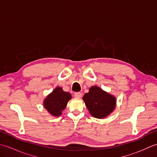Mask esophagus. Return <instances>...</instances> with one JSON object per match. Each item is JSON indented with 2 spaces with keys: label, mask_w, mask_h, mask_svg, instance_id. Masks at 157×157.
Masks as SVG:
<instances>
[{
  "label": "esophagus",
  "mask_w": 157,
  "mask_h": 157,
  "mask_svg": "<svg viewBox=\"0 0 157 157\" xmlns=\"http://www.w3.org/2000/svg\"><path fill=\"white\" fill-rule=\"evenodd\" d=\"M74 96L75 98H81L82 97V93L78 92L74 93Z\"/></svg>",
  "instance_id": "34e87169"
}]
</instances>
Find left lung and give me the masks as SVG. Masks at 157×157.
<instances>
[{
    "instance_id": "1",
    "label": "left lung",
    "mask_w": 157,
    "mask_h": 157,
    "mask_svg": "<svg viewBox=\"0 0 157 157\" xmlns=\"http://www.w3.org/2000/svg\"><path fill=\"white\" fill-rule=\"evenodd\" d=\"M83 100L90 114L98 119L108 116L115 109L116 105L114 96L98 86H92L89 92L84 94Z\"/></svg>"
}]
</instances>
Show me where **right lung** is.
I'll return each instance as SVG.
<instances>
[{
	"label": "right lung",
	"instance_id": "obj_1",
	"mask_svg": "<svg viewBox=\"0 0 157 157\" xmlns=\"http://www.w3.org/2000/svg\"><path fill=\"white\" fill-rule=\"evenodd\" d=\"M71 98L69 92H64L61 87H57L51 93L44 102L45 109L53 116H59Z\"/></svg>",
	"mask_w": 157,
	"mask_h": 157
}]
</instances>
